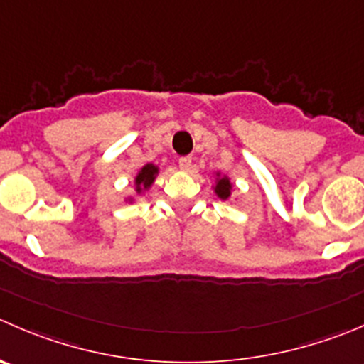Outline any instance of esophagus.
Instances as JSON below:
<instances>
[{"mask_svg": "<svg viewBox=\"0 0 364 364\" xmlns=\"http://www.w3.org/2000/svg\"><path fill=\"white\" fill-rule=\"evenodd\" d=\"M179 168H181V171H185V172H188L190 168H192V158H190V156L179 158Z\"/></svg>", "mask_w": 364, "mask_h": 364, "instance_id": "esophagus-1", "label": "esophagus"}]
</instances>
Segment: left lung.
Masks as SVG:
<instances>
[{
    "label": "left lung",
    "mask_w": 364,
    "mask_h": 364,
    "mask_svg": "<svg viewBox=\"0 0 364 364\" xmlns=\"http://www.w3.org/2000/svg\"><path fill=\"white\" fill-rule=\"evenodd\" d=\"M211 190H213L215 196L220 200H231L232 199V190H235V183L231 181L228 174H222V172H215V183L211 185ZM236 200V197H235Z\"/></svg>",
    "instance_id": "obj_1"
}]
</instances>
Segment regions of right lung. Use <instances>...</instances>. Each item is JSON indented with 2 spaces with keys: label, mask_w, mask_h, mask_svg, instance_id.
Segmentation results:
<instances>
[{
  "label": "right lung",
  "mask_w": 364,
  "mask_h": 364,
  "mask_svg": "<svg viewBox=\"0 0 364 364\" xmlns=\"http://www.w3.org/2000/svg\"><path fill=\"white\" fill-rule=\"evenodd\" d=\"M161 168L154 164H146L144 167L139 168V172L133 178V193L132 196L124 197V203L135 204L139 200V197H142L144 193H147L151 190V186L156 181L158 174H160Z\"/></svg>",
  "instance_id": "obj_1"
}]
</instances>
